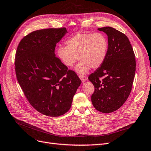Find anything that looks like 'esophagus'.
<instances>
[{
	"label": "esophagus",
	"mask_w": 151,
	"mask_h": 151,
	"mask_svg": "<svg viewBox=\"0 0 151 151\" xmlns=\"http://www.w3.org/2000/svg\"><path fill=\"white\" fill-rule=\"evenodd\" d=\"M79 78L81 79L82 83H84V82H85L87 80V77L85 76H84V75H80L79 76Z\"/></svg>",
	"instance_id": "obj_1"
}]
</instances>
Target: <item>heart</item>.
Here are the masks:
<instances>
[{"label":"heart","mask_w":151,"mask_h":151,"mask_svg":"<svg viewBox=\"0 0 151 151\" xmlns=\"http://www.w3.org/2000/svg\"><path fill=\"white\" fill-rule=\"evenodd\" d=\"M65 45L57 49V57L67 67L74 66L79 59L76 71L81 75L103 64L108 47L106 37L101 33H76L67 40Z\"/></svg>","instance_id":"1"}]
</instances>
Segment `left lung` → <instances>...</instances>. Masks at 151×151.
Wrapping results in <instances>:
<instances>
[{
	"mask_svg": "<svg viewBox=\"0 0 151 151\" xmlns=\"http://www.w3.org/2000/svg\"><path fill=\"white\" fill-rule=\"evenodd\" d=\"M108 36L106 58L88 79L94 86L91 101L98 111L109 113L119 109L130 94L135 74V54L127 36L111 27L98 28Z\"/></svg>",
	"mask_w": 151,
	"mask_h": 151,
	"instance_id": "obj_1",
	"label": "left lung"
}]
</instances>
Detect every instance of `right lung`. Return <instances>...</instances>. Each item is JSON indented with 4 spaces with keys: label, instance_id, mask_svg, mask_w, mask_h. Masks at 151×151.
I'll return each mask as SVG.
<instances>
[{
    "label": "right lung",
    "instance_id": "obj_1",
    "mask_svg": "<svg viewBox=\"0 0 151 151\" xmlns=\"http://www.w3.org/2000/svg\"><path fill=\"white\" fill-rule=\"evenodd\" d=\"M66 33L65 28L33 31L21 40L16 53L18 83L31 106L48 116L69 110L81 84L76 72L68 70L55 54L56 44Z\"/></svg>",
    "mask_w": 151,
    "mask_h": 151
}]
</instances>
